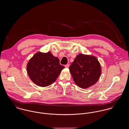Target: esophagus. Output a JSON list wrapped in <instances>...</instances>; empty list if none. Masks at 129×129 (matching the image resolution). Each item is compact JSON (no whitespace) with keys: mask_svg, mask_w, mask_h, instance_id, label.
Masks as SVG:
<instances>
[{"mask_svg":"<svg viewBox=\"0 0 129 129\" xmlns=\"http://www.w3.org/2000/svg\"><path fill=\"white\" fill-rule=\"evenodd\" d=\"M69 67H70V64H67L66 65H65V67L67 68H69Z\"/></svg>","mask_w":129,"mask_h":129,"instance_id":"1","label":"esophagus"}]
</instances>
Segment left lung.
<instances>
[{
    "mask_svg": "<svg viewBox=\"0 0 129 129\" xmlns=\"http://www.w3.org/2000/svg\"><path fill=\"white\" fill-rule=\"evenodd\" d=\"M69 69L75 83L83 89L95 84L102 72L100 63L95 57L83 54L76 56Z\"/></svg>",
    "mask_w": 129,
    "mask_h": 129,
    "instance_id": "8db88e82",
    "label": "left lung"
}]
</instances>
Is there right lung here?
Segmentation results:
<instances>
[{
  "label": "right lung",
  "instance_id": "obj_1",
  "mask_svg": "<svg viewBox=\"0 0 129 129\" xmlns=\"http://www.w3.org/2000/svg\"><path fill=\"white\" fill-rule=\"evenodd\" d=\"M64 67L59 64L58 58L51 52H38L29 60L26 65L27 74L36 85L44 87L51 85L58 77Z\"/></svg>",
  "mask_w": 129,
  "mask_h": 129
}]
</instances>
